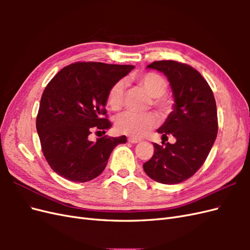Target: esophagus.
Instances as JSON below:
<instances>
[{
    "instance_id": "1",
    "label": "esophagus",
    "mask_w": 250,
    "mask_h": 250,
    "mask_svg": "<svg viewBox=\"0 0 250 250\" xmlns=\"http://www.w3.org/2000/svg\"><path fill=\"white\" fill-rule=\"evenodd\" d=\"M128 142L131 143V144H138V143L141 142V140L140 139H134V138H129V139H128Z\"/></svg>"
}]
</instances>
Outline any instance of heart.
Segmentation results:
<instances>
[{
  "instance_id": "b5f03b06",
  "label": "heart",
  "mask_w": 250,
  "mask_h": 250,
  "mask_svg": "<svg viewBox=\"0 0 250 250\" xmlns=\"http://www.w3.org/2000/svg\"><path fill=\"white\" fill-rule=\"evenodd\" d=\"M139 84L153 98V105L163 112H167L172 107V100L164 94L167 90V81L164 77L153 72L144 73L133 77ZM124 83L118 81L113 84L107 94V103L113 110H118L123 104ZM158 123L157 117L152 112L134 113L126 111L121 113L115 120L116 129L119 133L129 135L132 138H141Z\"/></svg>"
}]
</instances>
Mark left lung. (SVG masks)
<instances>
[{"label": "left lung", "instance_id": "obj_1", "mask_svg": "<svg viewBox=\"0 0 250 250\" xmlns=\"http://www.w3.org/2000/svg\"><path fill=\"white\" fill-rule=\"evenodd\" d=\"M147 69L168 78L174 99L173 110L157 132L175 138L163 147L153 144L154 154L143 165L157 183L175 185L190 178L206 162L218 132L214 94L201 74L192 66L173 60L154 62Z\"/></svg>", "mask_w": 250, "mask_h": 250}]
</instances>
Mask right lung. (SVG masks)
<instances>
[{
    "mask_svg": "<svg viewBox=\"0 0 250 250\" xmlns=\"http://www.w3.org/2000/svg\"><path fill=\"white\" fill-rule=\"evenodd\" d=\"M134 65L76 62L60 70L48 83L41 99L36 130L42 153L58 175L85 183L99 176L110 153L125 135L90 141L92 130L109 129L106 117L110 87ZM99 132V131H98Z\"/></svg>",
    "mask_w": 250,
    "mask_h": 250,
    "instance_id": "add662e5",
    "label": "right lung"
}]
</instances>
